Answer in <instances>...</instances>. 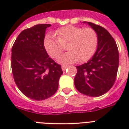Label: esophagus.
Listing matches in <instances>:
<instances>
[{
    "instance_id": "34e87169",
    "label": "esophagus",
    "mask_w": 129,
    "mask_h": 129,
    "mask_svg": "<svg viewBox=\"0 0 129 129\" xmlns=\"http://www.w3.org/2000/svg\"><path fill=\"white\" fill-rule=\"evenodd\" d=\"M67 68H68L67 66H65V65H63V66H61L62 70H63V71H65V70H66V69Z\"/></svg>"
}]
</instances>
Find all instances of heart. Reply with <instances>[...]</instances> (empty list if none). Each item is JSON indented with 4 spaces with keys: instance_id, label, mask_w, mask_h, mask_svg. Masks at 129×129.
<instances>
[{
    "instance_id": "b5f03b06",
    "label": "heart",
    "mask_w": 129,
    "mask_h": 129,
    "mask_svg": "<svg viewBox=\"0 0 129 129\" xmlns=\"http://www.w3.org/2000/svg\"><path fill=\"white\" fill-rule=\"evenodd\" d=\"M66 43L69 50L59 56L58 61L61 63H71L77 60L84 62L95 53L98 36L91 27L68 25L57 29L56 34L48 33L43 41L45 50L54 59L60 55L63 50V44Z\"/></svg>"
}]
</instances>
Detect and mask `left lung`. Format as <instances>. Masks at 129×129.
<instances>
[{
  "label": "left lung",
  "mask_w": 129,
  "mask_h": 129,
  "mask_svg": "<svg viewBox=\"0 0 129 129\" xmlns=\"http://www.w3.org/2000/svg\"><path fill=\"white\" fill-rule=\"evenodd\" d=\"M86 23L97 32V49L87 63L76 66L77 73L75 86L84 95L99 97L108 92L115 81L119 52L115 40L105 28L90 22Z\"/></svg>",
  "instance_id": "obj_1"
}]
</instances>
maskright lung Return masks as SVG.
I'll list each match as a JSON object with an SVG mask.
<instances>
[{
  "instance_id": "right-lung-1",
  "label": "right lung",
  "mask_w": 129,
  "mask_h": 129,
  "mask_svg": "<svg viewBox=\"0 0 129 129\" xmlns=\"http://www.w3.org/2000/svg\"><path fill=\"white\" fill-rule=\"evenodd\" d=\"M39 24L23 30L12 48V71L16 86L26 97L37 101L52 97L63 73L61 65L48 56L44 48L46 28Z\"/></svg>"
}]
</instances>
